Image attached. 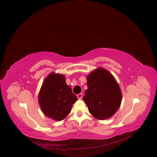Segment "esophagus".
Here are the masks:
<instances>
[{"instance_id": "obj_1", "label": "esophagus", "mask_w": 157, "mask_h": 157, "mask_svg": "<svg viewBox=\"0 0 157 157\" xmlns=\"http://www.w3.org/2000/svg\"><path fill=\"white\" fill-rule=\"evenodd\" d=\"M77 97H78V99H81L82 98V93H79V94H77Z\"/></svg>"}]
</instances>
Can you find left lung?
I'll use <instances>...</instances> for the list:
<instances>
[{
    "instance_id": "obj_1",
    "label": "left lung",
    "mask_w": 157,
    "mask_h": 157,
    "mask_svg": "<svg viewBox=\"0 0 157 157\" xmlns=\"http://www.w3.org/2000/svg\"><path fill=\"white\" fill-rule=\"evenodd\" d=\"M87 85L83 100L91 115L100 120L112 117L119 108L122 98L113 76L106 69L98 68L88 75Z\"/></svg>"
}]
</instances>
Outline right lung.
Returning <instances> with one entry per match:
<instances>
[{"instance_id": "obj_1", "label": "right lung", "mask_w": 157, "mask_h": 157, "mask_svg": "<svg viewBox=\"0 0 157 157\" xmlns=\"http://www.w3.org/2000/svg\"><path fill=\"white\" fill-rule=\"evenodd\" d=\"M78 98L65 82L63 75L52 73L46 78L39 93L38 101L42 112L56 121L67 116Z\"/></svg>"}]
</instances>
